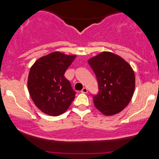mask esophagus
I'll list each match as a JSON object with an SVG mask.
<instances>
[{
    "label": "esophagus",
    "mask_w": 159,
    "mask_h": 159,
    "mask_svg": "<svg viewBox=\"0 0 159 159\" xmlns=\"http://www.w3.org/2000/svg\"><path fill=\"white\" fill-rule=\"evenodd\" d=\"M81 92H82V93H84V94L88 93V89H87V88H83L82 90H81Z\"/></svg>",
    "instance_id": "34e87169"
}]
</instances>
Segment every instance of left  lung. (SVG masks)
<instances>
[{
	"mask_svg": "<svg viewBox=\"0 0 159 159\" xmlns=\"http://www.w3.org/2000/svg\"><path fill=\"white\" fill-rule=\"evenodd\" d=\"M98 85L93 95L95 108L106 116L121 112L131 100L135 89V75L130 64L110 52H102L88 61Z\"/></svg>",
	"mask_w": 159,
	"mask_h": 159,
	"instance_id": "left-lung-1",
	"label": "left lung"
}]
</instances>
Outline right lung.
Segmentation results:
<instances>
[{"instance_id": "add662e5", "label": "right lung", "mask_w": 159, "mask_h": 159, "mask_svg": "<svg viewBox=\"0 0 159 159\" xmlns=\"http://www.w3.org/2000/svg\"><path fill=\"white\" fill-rule=\"evenodd\" d=\"M76 55L53 52L37 60L28 78L29 95L36 107L47 115L57 116L66 112L76 92L64 77Z\"/></svg>"}]
</instances>
